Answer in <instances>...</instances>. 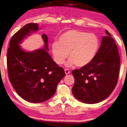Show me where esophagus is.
Segmentation results:
<instances>
[{
    "label": "esophagus",
    "instance_id": "1",
    "mask_svg": "<svg viewBox=\"0 0 127 127\" xmlns=\"http://www.w3.org/2000/svg\"><path fill=\"white\" fill-rule=\"evenodd\" d=\"M64 71H65V74H68L69 73H70V71L68 70V69L65 68V69H64Z\"/></svg>",
    "mask_w": 127,
    "mask_h": 127
}]
</instances>
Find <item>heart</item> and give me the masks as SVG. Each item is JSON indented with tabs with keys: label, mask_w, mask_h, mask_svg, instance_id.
I'll list each match as a JSON object with an SVG mask.
<instances>
[{
	"label": "heart",
	"mask_w": 127,
	"mask_h": 127,
	"mask_svg": "<svg viewBox=\"0 0 127 127\" xmlns=\"http://www.w3.org/2000/svg\"><path fill=\"white\" fill-rule=\"evenodd\" d=\"M99 41L96 35L77 30L64 32L59 38V41L52 44V52L54 62L62 64L68 56V67L76 64L78 67L87 66L97 55Z\"/></svg>",
	"instance_id": "heart-1"
}]
</instances>
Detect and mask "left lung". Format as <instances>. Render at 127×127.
Wrapping results in <instances>:
<instances>
[{
	"mask_svg": "<svg viewBox=\"0 0 127 127\" xmlns=\"http://www.w3.org/2000/svg\"><path fill=\"white\" fill-rule=\"evenodd\" d=\"M101 46L93 62L87 66L72 71L75 98L86 104H95L106 99L117 84L120 57L115 41L105 30Z\"/></svg>",
	"mask_w": 127,
	"mask_h": 127,
	"instance_id": "8db88e82",
	"label": "left lung"
}]
</instances>
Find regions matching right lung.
<instances>
[{
	"label": "right lung",
	"instance_id": "1",
	"mask_svg": "<svg viewBox=\"0 0 127 127\" xmlns=\"http://www.w3.org/2000/svg\"><path fill=\"white\" fill-rule=\"evenodd\" d=\"M38 30V24L29 23L12 36L7 50L9 78L18 95L27 101L43 102L55 94L57 84L65 76L48 53V38L43 34L44 46L33 52L19 46L26 37Z\"/></svg>",
	"mask_w": 127,
	"mask_h": 127
}]
</instances>
